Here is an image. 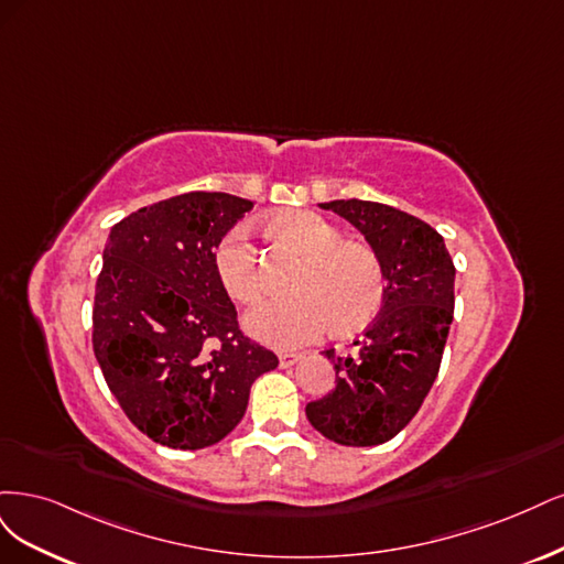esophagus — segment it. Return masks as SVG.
Listing matches in <instances>:
<instances>
[{"label":"esophagus","mask_w":564,"mask_h":564,"mask_svg":"<svg viewBox=\"0 0 564 564\" xmlns=\"http://www.w3.org/2000/svg\"><path fill=\"white\" fill-rule=\"evenodd\" d=\"M302 360L300 354H279V366L281 368H293Z\"/></svg>","instance_id":"esophagus-1"}]
</instances>
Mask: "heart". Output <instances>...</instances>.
Instances as JSON below:
<instances>
[{
    "label": "heart",
    "mask_w": 564,
    "mask_h": 564,
    "mask_svg": "<svg viewBox=\"0 0 564 564\" xmlns=\"http://www.w3.org/2000/svg\"><path fill=\"white\" fill-rule=\"evenodd\" d=\"M271 234L304 252L295 295L271 297L246 316V330L274 349H295L318 339L333 321L356 330L384 302V276L370 250L341 243L335 225L314 210H283L271 217ZM215 271L229 297L256 302L264 290L260 250L246 225L231 227L215 248Z\"/></svg>",
    "instance_id": "b5f03b06"
}]
</instances>
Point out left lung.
<instances>
[{
    "label": "left lung",
    "mask_w": 564,
    "mask_h": 564,
    "mask_svg": "<svg viewBox=\"0 0 564 564\" xmlns=\"http://www.w3.org/2000/svg\"><path fill=\"white\" fill-rule=\"evenodd\" d=\"M354 225L384 276L381 314L356 344L337 356V384L306 405V420L325 438L372 447L391 441L422 408L441 368L454 314V264L443 236L420 217L387 204L339 198L318 204Z\"/></svg>",
    "instance_id": "1"
}]
</instances>
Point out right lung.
I'll use <instances>...</instances> for the list:
<instances>
[{
  "instance_id": "obj_1",
  "label": "right lung",
  "mask_w": 564,
  "mask_h": 564,
  "mask_svg": "<svg viewBox=\"0 0 564 564\" xmlns=\"http://www.w3.org/2000/svg\"><path fill=\"white\" fill-rule=\"evenodd\" d=\"M252 202L187 192L140 208L107 236L94 354L126 416L159 445L202 449L243 420L279 358L250 341L215 271V248Z\"/></svg>"
}]
</instances>
